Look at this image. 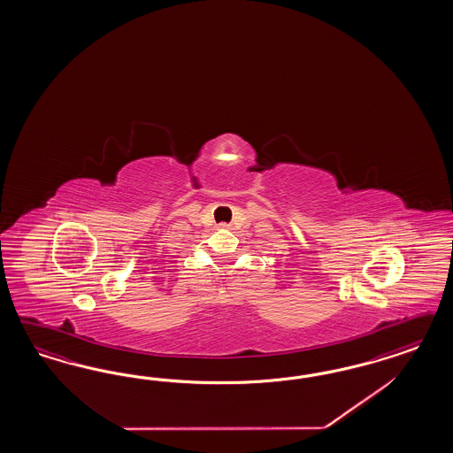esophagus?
<instances>
[{"mask_svg":"<svg viewBox=\"0 0 453 453\" xmlns=\"http://www.w3.org/2000/svg\"><path fill=\"white\" fill-rule=\"evenodd\" d=\"M219 229H229V224H226V222H222V224H219Z\"/></svg>","mask_w":453,"mask_h":453,"instance_id":"esophagus-1","label":"esophagus"}]
</instances>
